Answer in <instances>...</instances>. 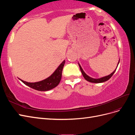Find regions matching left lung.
Segmentation results:
<instances>
[{
	"label": "left lung",
	"mask_w": 135,
	"mask_h": 135,
	"mask_svg": "<svg viewBox=\"0 0 135 135\" xmlns=\"http://www.w3.org/2000/svg\"><path fill=\"white\" fill-rule=\"evenodd\" d=\"M119 61H120V60H119V62H118V64H119ZM79 64V66L80 69V71H81V74H82L83 76H84V79H85V80H86L89 81V82L94 83H103V82H104V81H106L108 80L110 78H111V77L112 76V75L114 74V73H115V71H116V69H117V67L115 70H114L112 73H111V74H110V75H108V76L102 77V78H99V79H95V78H92L88 76L86 74H85V73H84V71H83V70L82 69V68H81V67L80 66V64ZM118 65H117V66H118Z\"/></svg>",
	"instance_id": "left-lung-1"
}]
</instances>
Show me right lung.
Instances as JSON below:
<instances>
[{
  "instance_id": "right-lung-1",
  "label": "right lung",
  "mask_w": 135,
  "mask_h": 135,
  "mask_svg": "<svg viewBox=\"0 0 135 135\" xmlns=\"http://www.w3.org/2000/svg\"><path fill=\"white\" fill-rule=\"evenodd\" d=\"M65 61L64 60L63 62L61 63L57 69L55 71L53 74L49 76L46 79L43 80L42 81H38L35 83H29L27 81H23L21 79L20 80L22 81V82L26 84L27 86L33 88L36 90L40 91H47L50 89L54 88L56 86H57L62 76V71L64 66Z\"/></svg>"
}]
</instances>
